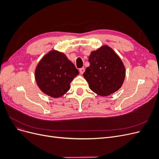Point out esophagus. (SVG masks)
I'll use <instances>...</instances> for the list:
<instances>
[{
  "instance_id": "obj_1",
  "label": "esophagus",
  "mask_w": 159,
  "mask_h": 159,
  "mask_svg": "<svg viewBox=\"0 0 159 159\" xmlns=\"http://www.w3.org/2000/svg\"><path fill=\"white\" fill-rule=\"evenodd\" d=\"M84 71H85V68H81L80 69V72L81 74H83L84 73Z\"/></svg>"
}]
</instances>
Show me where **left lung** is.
Here are the masks:
<instances>
[{"label":"left lung","mask_w":159,"mask_h":159,"mask_svg":"<svg viewBox=\"0 0 159 159\" xmlns=\"http://www.w3.org/2000/svg\"><path fill=\"white\" fill-rule=\"evenodd\" d=\"M89 66L84 77L89 88L101 96H107L117 91L123 83L125 68L120 57L107 46L91 53Z\"/></svg>","instance_id":"8db88e82"}]
</instances>
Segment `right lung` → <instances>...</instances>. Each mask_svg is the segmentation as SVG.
<instances>
[{
  "instance_id": "add662e5",
  "label": "right lung",
  "mask_w": 159,
  "mask_h": 159,
  "mask_svg": "<svg viewBox=\"0 0 159 159\" xmlns=\"http://www.w3.org/2000/svg\"><path fill=\"white\" fill-rule=\"evenodd\" d=\"M78 74V70L65 54L52 50L38 64L35 78L42 92L57 98L70 89V83Z\"/></svg>"
}]
</instances>
